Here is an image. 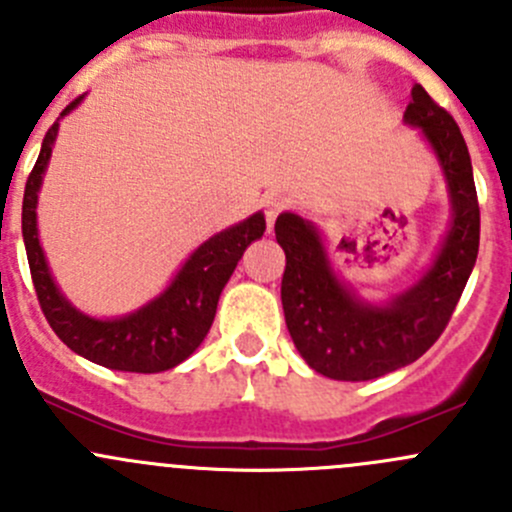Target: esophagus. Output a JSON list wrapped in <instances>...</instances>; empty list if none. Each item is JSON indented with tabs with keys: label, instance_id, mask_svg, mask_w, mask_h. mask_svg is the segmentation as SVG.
Wrapping results in <instances>:
<instances>
[{
	"label": "esophagus",
	"instance_id": "obj_1",
	"mask_svg": "<svg viewBox=\"0 0 512 512\" xmlns=\"http://www.w3.org/2000/svg\"><path fill=\"white\" fill-rule=\"evenodd\" d=\"M282 210H287V200L280 198V195H272V198H267L265 203V218H267V225H275L277 215L282 213Z\"/></svg>",
	"mask_w": 512,
	"mask_h": 512
}]
</instances>
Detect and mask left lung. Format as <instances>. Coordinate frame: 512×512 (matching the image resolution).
<instances>
[{"label":"left lung","mask_w":512,"mask_h":512,"mask_svg":"<svg viewBox=\"0 0 512 512\" xmlns=\"http://www.w3.org/2000/svg\"><path fill=\"white\" fill-rule=\"evenodd\" d=\"M404 123L418 128L431 146L451 200V225L414 285L389 302H366L334 270L312 220L282 213L275 223L287 257L282 309L289 337L302 359L329 379L369 381L426 354L446 329L476 265L480 210L461 128L418 84Z\"/></svg>","instance_id":"8db88e82"}]
</instances>
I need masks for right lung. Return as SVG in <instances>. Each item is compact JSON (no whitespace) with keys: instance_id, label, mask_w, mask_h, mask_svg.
I'll return each mask as SVG.
<instances>
[{"instance_id":"right-lung-1","label":"right lung","mask_w":512,"mask_h":512,"mask_svg":"<svg viewBox=\"0 0 512 512\" xmlns=\"http://www.w3.org/2000/svg\"><path fill=\"white\" fill-rule=\"evenodd\" d=\"M84 96L71 101L61 111L69 116ZM59 118V121H61ZM59 121L46 131L41 153L24 188L22 203V235L27 247L29 270L36 297L46 322L56 337L79 356L116 371H136V374H158L178 366L203 344L213 327L215 309L223 287L235 272L247 245L265 235V215L255 213L242 223L230 225L218 235L208 237L200 247L190 252L180 265L170 285L138 307L136 312L113 319H98L76 309L61 294L46 262L36 227V203L49 168L51 148L59 136Z\"/></svg>"}]
</instances>
